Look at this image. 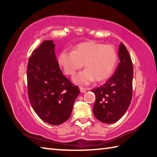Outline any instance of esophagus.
<instances>
[{
  "mask_svg": "<svg viewBox=\"0 0 157 157\" xmlns=\"http://www.w3.org/2000/svg\"><path fill=\"white\" fill-rule=\"evenodd\" d=\"M79 89H80V91L82 93H85L87 91L86 88H84V87H79Z\"/></svg>",
  "mask_w": 157,
  "mask_h": 157,
  "instance_id": "1",
  "label": "esophagus"
}]
</instances>
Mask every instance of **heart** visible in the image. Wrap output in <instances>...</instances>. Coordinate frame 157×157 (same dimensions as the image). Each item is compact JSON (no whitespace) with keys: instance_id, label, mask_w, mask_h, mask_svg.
I'll list each match as a JSON object with an SVG mask.
<instances>
[{"instance_id":"heart-1","label":"heart","mask_w":157,"mask_h":157,"mask_svg":"<svg viewBox=\"0 0 157 157\" xmlns=\"http://www.w3.org/2000/svg\"><path fill=\"white\" fill-rule=\"evenodd\" d=\"M58 60L65 73L70 76L84 63L86 70L76 74L73 81L79 85H87L94 79L101 81L111 75L116 67L117 54L111 45L88 41L79 43L72 52H61Z\"/></svg>"}]
</instances>
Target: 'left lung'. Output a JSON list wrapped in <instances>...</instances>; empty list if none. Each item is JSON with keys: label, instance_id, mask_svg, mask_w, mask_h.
I'll return each mask as SVG.
<instances>
[{"label": "left lung", "instance_id": "left-lung-1", "mask_svg": "<svg viewBox=\"0 0 157 157\" xmlns=\"http://www.w3.org/2000/svg\"><path fill=\"white\" fill-rule=\"evenodd\" d=\"M119 58L120 62L113 75L102 86L92 90L96 95L94 115L100 121L108 124L118 121L123 116L132 97V62L122 43Z\"/></svg>", "mask_w": 157, "mask_h": 157}]
</instances>
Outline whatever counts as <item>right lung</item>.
<instances>
[{
  "label": "right lung",
  "mask_w": 157,
  "mask_h": 157,
  "mask_svg": "<svg viewBox=\"0 0 157 157\" xmlns=\"http://www.w3.org/2000/svg\"><path fill=\"white\" fill-rule=\"evenodd\" d=\"M53 40H44L32 52L27 65V90L33 109L41 119L57 125L72 112L80 90L63 75Z\"/></svg>",
  "instance_id": "1"
}]
</instances>
